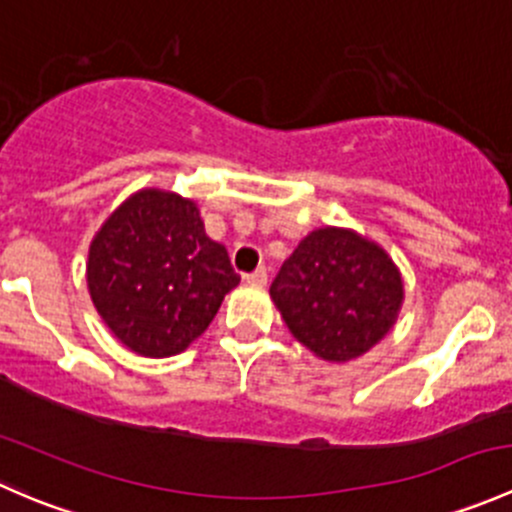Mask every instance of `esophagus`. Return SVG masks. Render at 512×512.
<instances>
[{
  "instance_id": "esophagus-1",
  "label": "esophagus",
  "mask_w": 512,
  "mask_h": 512,
  "mask_svg": "<svg viewBox=\"0 0 512 512\" xmlns=\"http://www.w3.org/2000/svg\"><path fill=\"white\" fill-rule=\"evenodd\" d=\"M245 282H250V285H265L267 282V270L265 267H257L255 272H250V275H245Z\"/></svg>"
}]
</instances>
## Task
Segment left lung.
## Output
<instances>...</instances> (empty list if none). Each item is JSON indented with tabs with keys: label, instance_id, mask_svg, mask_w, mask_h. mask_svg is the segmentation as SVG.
I'll return each instance as SVG.
<instances>
[{
	"label": "left lung",
	"instance_id": "1",
	"mask_svg": "<svg viewBox=\"0 0 512 512\" xmlns=\"http://www.w3.org/2000/svg\"><path fill=\"white\" fill-rule=\"evenodd\" d=\"M270 297L299 344L329 364H347L391 332L404 277L379 242L324 225L294 247Z\"/></svg>",
	"mask_w": 512,
	"mask_h": 512
}]
</instances>
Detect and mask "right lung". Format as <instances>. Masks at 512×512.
<instances>
[{"mask_svg":"<svg viewBox=\"0 0 512 512\" xmlns=\"http://www.w3.org/2000/svg\"><path fill=\"white\" fill-rule=\"evenodd\" d=\"M86 285L123 347L163 359L185 352L210 327L240 275L225 245L205 235L195 200L143 188L98 227Z\"/></svg>","mask_w":512,"mask_h":512,"instance_id":"right-lung-1","label":"right lung"}]
</instances>
